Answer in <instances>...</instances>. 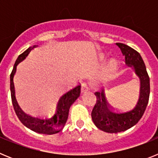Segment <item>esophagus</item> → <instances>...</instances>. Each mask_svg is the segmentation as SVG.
Masks as SVG:
<instances>
[{
	"label": "esophagus",
	"mask_w": 158,
	"mask_h": 158,
	"mask_svg": "<svg viewBox=\"0 0 158 158\" xmlns=\"http://www.w3.org/2000/svg\"><path fill=\"white\" fill-rule=\"evenodd\" d=\"M89 87H88L87 84L86 83H83L81 85V93H85V92L89 91Z\"/></svg>",
	"instance_id": "obj_1"
}]
</instances>
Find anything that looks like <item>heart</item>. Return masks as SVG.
I'll return each mask as SVG.
<instances>
[{
  "mask_svg": "<svg viewBox=\"0 0 158 158\" xmlns=\"http://www.w3.org/2000/svg\"><path fill=\"white\" fill-rule=\"evenodd\" d=\"M107 55L105 54H100V59H105ZM118 68V62L115 58H111L106 62L105 65L103 66L100 72L98 74V79L101 81H106L109 80L110 78L113 76V74L116 72Z\"/></svg>",
  "mask_w": 158,
  "mask_h": 158,
  "instance_id": "1",
  "label": "heart"
}]
</instances>
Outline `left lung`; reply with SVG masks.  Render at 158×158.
Listing matches in <instances>:
<instances>
[{
  "instance_id": "left-lung-1",
  "label": "left lung",
  "mask_w": 158,
  "mask_h": 158,
  "mask_svg": "<svg viewBox=\"0 0 158 158\" xmlns=\"http://www.w3.org/2000/svg\"><path fill=\"white\" fill-rule=\"evenodd\" d=\"M115 44L121 50L126 65L131 67L139 78L140 91L136 105L124 112H116L110 108L104 90L95 93L97 100L92 111V119L96 127L107 133H118L135 126L144 114L150 92V77L140 54L126 44Z\"/></svg>"
}]
</instances>
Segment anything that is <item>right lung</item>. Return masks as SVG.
<instances>
[{"mask_svg": "<svg viewBox=\"0 0 158 158\" xmlns=\"http://www.w3.org/2000/svg\"><path fill=\"white\" fill-rule=\"evenodd\" d=\"M37 47L38 46L36 45L30 47L24 52L19 55V57L16 59L12 73L10 75L11 97H12V105H13L15 112H16V115L20 120V122L26 127L29 128L31 131L37 132L39 134L54 135V134L58 133L65 127V124L67 121V118H68V115H69V107L80 96L81 85H77L75 88L64 93L60 97L54 113L50 116L43 117H43L32 116L28 114H26L20 108L17 103V100H16L13 78L16 72V67L19 65V63L23 62V60L27 58L31 51Z\"/></svg>", "mask_w": 158, "mask_h": 158, "instance_id": "add662e5", "label": "right lung"}]
</instances>
